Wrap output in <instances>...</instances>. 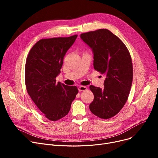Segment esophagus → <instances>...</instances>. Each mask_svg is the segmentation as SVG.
<instances>
[{"label":"esophagus","instance_id":"esophagus-1","mask_svg":"<svg viewBox=\"0 0 158 158\" xmlns=\"http://www.w3.org/2000/svg\"><path fill=\"white\" fill-rule=\"evenodd\" d=\"M78 89H79V92H82V91H86L87 89V88L86 86H80L78 88Z\"/></svg>","mask_w":158,"mask_h":158}]
</instances>
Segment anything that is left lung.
Returning <instances> with one entry per match:
<instances>
[{"label":"left lung","instance_id":"8db88e82","mask_svg":"<svg viewBox=\"0 0 158 158\" xmlns=\"http://www.w3.org/2000/svg\"><path fill=\"white\" fill-rule=\"evenodd\" d=\"M94 54L95 70L106 75L104 88L89 86L94 95L89 110L97 117L107 119L125 105L133 77L132 60L127 48L110 31L101 29L80 36Z\"/></svg>","mask_w":158,"mask_h":158}]
</instances>
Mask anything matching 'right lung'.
<instances>
[{
	"label": "right lung",
	"mask_w": 158,
	"mask_h": 158,
	"mask_svg": "<svg viewBox=\"0 0 158 158\" xmlns=\"http://www.w3.org/2000/svg\"><path fill=\"white\" fill-rule=\"evenodd\" d=\"M77 37L41 39L32 47L27 57V92L38 109L51 121L60 120L69 113L78 93L76 86L57 83L56 80L61 72L64 56Z\"/></svg>",
	"instance_id": "1"
}]
</instances>
